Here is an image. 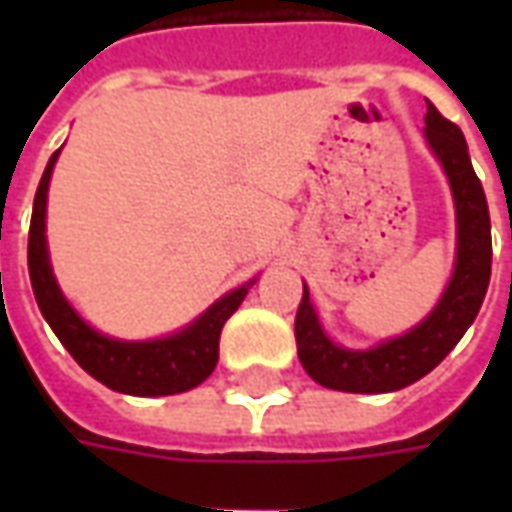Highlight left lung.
I'll return each mask as SVG.
<instances>
[{
    "mask_svg": "<svg viewBox=\"0 0 512 512\" xmlns=\"http://www.w3.org/2000/svg\"><path fill=\"white\" fill-rule=\"evenodd\" d=\"M425 139L447 172L455 200V271L439 304L425 321L370 351H351L334 345L323 332L310 301V290L304 285V296L296 312V348L301 367L310 373L312 381L326 389L381 395L414 384L450 354L483 307L491 279V216L483 183L474 175L461 128L441 117L430 101L425 115Z\"/></svg>",
    "mask_w": 512,
    "mask_h": 512,
    "instance_id": "left-lung-1",
    "label": "left lung"
}]
</instances>
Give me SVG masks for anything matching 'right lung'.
Here are the masks:
<instances>
[{"mask_svg":"<svg viewBox=\"0 0 512 512\" xmlns=\"http://www.w3.org/2000/svg\"><path fill=\"white\" fill-rule=\"evenodd\" d=\"M57 156L60 150L49 158L46 172L40 178L35 205H32V224H29V282H32L43 318L49 321L54 334L68 348V354L79 362V367H84L95 381H101L115 392L161 397L194 389L211 376L219 362V334H222L224 321L241 307L252 282L230 290L186 329L161 340L128 343V340H115V337L95 332L62 296L49 263L46 200H49V180Z\"/></svg>","mask_w":512,"mask_h":512,"instance_id":"1","label":"right lung"}]
</instances>
